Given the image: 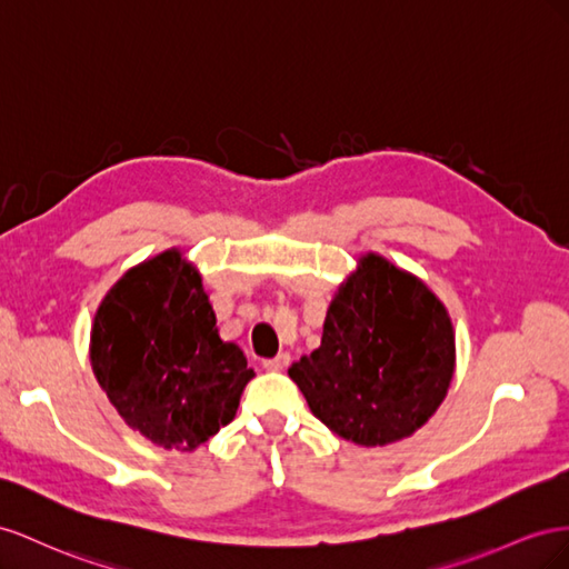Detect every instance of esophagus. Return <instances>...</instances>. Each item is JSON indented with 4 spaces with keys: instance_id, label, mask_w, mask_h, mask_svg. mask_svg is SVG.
<instances>
[{
    "instance_id": "1",
    "label": "esophagus",
    "mask_w": 569,
    "mask_h": 569,
    "mask_svg": "<svg viewBox=\"0 0 569 569\" xmlns=\"http://www.w3.org/2000/svg\"><path fill=\"white\" fill-rule=\"evenodd\" d=\"M288 362H290V355L288 352H279L276 357H271V360H264L262 365H264L267 371H281V369L288 367Z\"/></svg>"
}]
</instances>
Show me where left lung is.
Returning a JSON list of instances; mask_svg holds the SVG:
<instances>
[{
	"instance_id": "left-lung-1",
	"label": "left lung",
	"mask_w": 569,
	"mask_h": 569,
	"mask_svg": "<svg viewBox=\"0 0 569 569\" xmlns=\"http://www.w3.org/2000/svg\"><path fill=\"white\" fill-rule=\"evenodd\" d=\"M452 371L456 333L443 302L417 276L367 252L329 305L321 346L288 377L333 433L375 448L425 427Z\"/></svg>"
}]
</instances>
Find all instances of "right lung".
I'll return each mask as SVG.
<instances>
[{
	"label": "right lung",
	"mask_w": 569,
	"mask_h": 569,
	"mask_svg": "<svg viewBox=\"0 0 569 569\" xmlns=\"http://www.w3.org/2000/svg\"><path fill=\"white\" fill-rule=\"evenodd\" d=\"M90 362L128 427L181 452L229 425L254 377L242 350L221 340L202 276L176 248L111 286L94 315Z\"/></svg>",
	"instance_id": "add662e5"
}]
</instances>
